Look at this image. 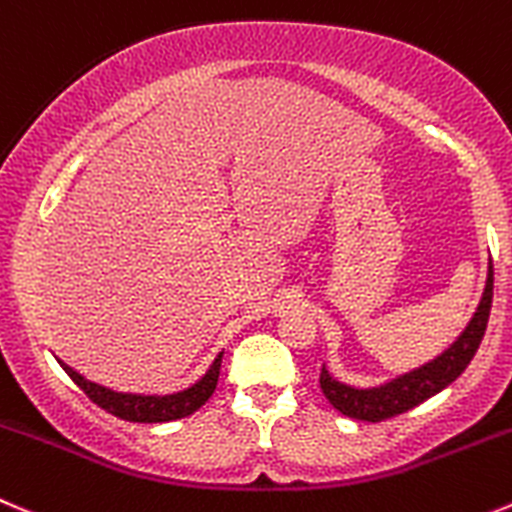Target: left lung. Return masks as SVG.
<instances>
[{
  "instance_id": "1",
  "label": "left lung",
  "mask_w": 512,
  "mask_h": 512,
  "mask_svg": "<svg viewBox=\"0 0 512 512\" xmlns=\"http://www.w3.org/2000/svg\"><path fill=\"white\" fill-rule=\"evenodd\" d=\"M490 306H493V264L488 269V284H485V294L480 299L478 311L470 319L465 332L457 337V342L450 349L440 354L437 359H432L425 367L415 369L410 374H402V377L392 379V382L382 384V387L374 389H354L347 384L337 382V379L329 377L326 369H321V392L324 397L337 407L342 415L352 417V420H364V422H382L389 417H397L402 412L412 410L420 402L430 399L432 394L442 392L447 384L455 382L465 367L470 364V359L478 352L480 342L485 337V326H488Z\"/></svg>"
}]
</instances>
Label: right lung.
<instances>
[{
	"label": "right lung",
	"mask_w": 512,
	"mask_h": 512,
	"mask_svg": "<svg viewBox=\"0 0 512 512\" xmlns=\"http://www.w3.org/2000/svg\"><path fill=\"white\" fill-rule=\"evenodd\" d=\"M221 359L223 354H218L216 362L211 364V369H208L206 377H203L201 382L188 387L186 392L168 394V397H143V394L113 392V389H105L95 382H87V379L80 377L75 369H70L62 362L60 364L62 369L70 374L72 382H75L97 407H102V410L110 412V415L128 422H170V420H180V417L193 415V412L201 410V407L206 405L208 397H211L213 389H216L218 384Z\"/></svg>",
	"instance_id": "add662e5"
}]
</instances>
